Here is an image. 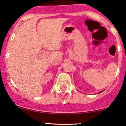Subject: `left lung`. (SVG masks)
<instances>
[{"label": "left lung", "mask_w": 126, "mask_h": 126, "mask_svg": "<svg viewBox=\"0 0 126 126\" xmlns=\"http://www.w3.org/2000/svg\"><path fill=\"white\" fill-rule=\"evenodd\" d=\"M101 92H99V93H101Z\"/></svg>", "instance_id": "8db88e82"}]
</instances>
